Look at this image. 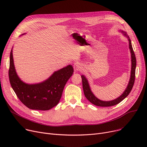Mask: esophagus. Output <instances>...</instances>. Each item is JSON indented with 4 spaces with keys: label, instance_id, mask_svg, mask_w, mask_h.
Listing matches in <instances>:
<instances>
[{
    "label": "esophagus",
    "instance_id": "obj_1",
    "mask_svg": "<svg viewBox=\"0 0 147 147\" xmlns=\"http://www.w3.org/2000/svg\"><path fill=\"white\" fill-rule=\"evenodd\" d=\"M82 69V65L79 63H76L74 65V69L75 71H79Z\"/></svg>",
    "mask_w": 147,
    "mask_h": 147
}]
</instances>
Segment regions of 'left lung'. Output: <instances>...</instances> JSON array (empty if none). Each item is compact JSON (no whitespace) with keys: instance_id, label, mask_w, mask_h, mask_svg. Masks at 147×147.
<instances>
[{"instance_id":"left-lung-1","label":"left lung","mask_w":147,"mask_h":147,"mask_svg":"<svg viewBox=\"0 0 147 147\" xmlns=\"http://www.w3.org/2000/svg\"><path fill=\"white\" fill-rule=\"evenodd\" d=\"M121 32L123 33V34L128 38L129 43V49L131 53V62H132V66H131L130 78L129 83L127 84V86L125 89V90L124 91V92H123V93L119 98L115 99L114 100H112V101H102V100L99 99L94 95V94L92 93V92L90 90L87 79L85 78V76H84L83 75L81 76L82 80L83 89L84 96H86V98L88 99V101H89L92 104H94L95 105L99 106V107H111V106L117 105L128 96V95L130 94L131 90L132 89V88L134 86L135 79V69H136V57H135L134 51L132 48V43H131V40H130L129 37L126 34L125 32Z\"/></svg>"}]
</instances>
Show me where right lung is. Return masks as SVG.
<instances>
[{
    "label": "right lung",
    "instance_id": "1",
    "mask_svg": "<svg viewBox=\"0 0 147 147\" xmlns=\"http://www.w3.org/2000/svg\"><path fill=\"white\" fill-rule=\"evenodd\" d=\"M73 72L72 65H68L54 72L43 82L27 84L19 78L15 71L12 49L10 53L9 78L11 85L21 102L30 109L45 111L56 106L66 83Z\"/></svg>",
    "mask_w": 147,
    "mask_h": 147
}]
</instances>
